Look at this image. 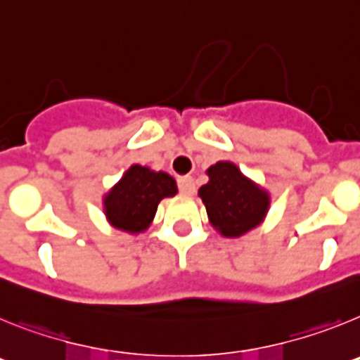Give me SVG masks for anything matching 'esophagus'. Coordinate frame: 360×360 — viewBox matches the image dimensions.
I'll return each mask as SVG.
<instances>
[{"instance_id": "obj_1", "label": "esophagus", "mask_w": 360, "mask_h": 360, "mask_svg": "<svg viewBox=\"0 0 360 360\" xmlns=\"http://www.w3.org/2000/svg\"><path fill=\"white\" fill-rule=\"evenodd\" d=\"M178 191L182 195H195L196 186H195V178L193 176H180L178 178Z\"/></svg>"}]
</instances>
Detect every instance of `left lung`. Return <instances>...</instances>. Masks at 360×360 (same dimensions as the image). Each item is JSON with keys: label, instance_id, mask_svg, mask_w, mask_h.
I'll return each mask as SVG.
<instances>
[{"label": "left lung", "instance_id": "8db88e82", "mask_svg": "<svg viewBox=\"0 0 360 360\" xmlns=\"http://www.w3.org/2000/svg\"><path fill=\"white\" fill-rule=\"evenodd\" d=\"M209 182L198 195L205 203L212 227L224 236L238 238L262 224L269 209V195L254 186L231 162H218L207 169Z\"/></svg>", "mask_w": 360, "mask_h": 360}]
</instances>
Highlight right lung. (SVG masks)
Segmentation results:
<instances>
[{
  "mask_svg": "<svg viewBox=\"0 0 360 360\" xmlns=\"http://www.w3.org/2000/svg\"><path fill=\"white\" fill-rule=\"evenodd\" d=\"M176 195V182L167 173L131 165L119 184L108 193L104 209L110 224L126 232H141L149 227L158 202Z\"/></svg>",
  "mask_w": 360,
  "mask_h": 360,
  "instance_id": "right-lung-1",
  "label": "right lung"
}]
</instances>
